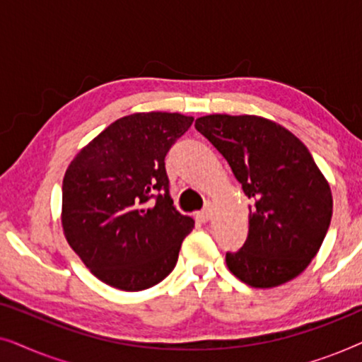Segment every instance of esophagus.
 <instances>
[{
  "mask_svg": "<svg viewBox=\"0 0 362 362\" xmlns=\"http://www.w3.org/2000/svg\"><path fill=\"white\" fill-rule=\"evenodd\" d=\"M197 221L199 222H207V221H211V217H212V209H211V204L209 202H207V206L204 207V209H202L201 212H197Z\"/></svg>",
  "mask_w": 362,
  "mask_h": 362,
  "instance_id": "obj_1",
  "label": "esophagus"
}]
</instances>
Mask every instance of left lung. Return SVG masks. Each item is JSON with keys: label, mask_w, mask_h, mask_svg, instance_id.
<instances>
[{"label": "left lung", "mask_w": 362, "mask_h": 362, "mask_svg": "<svg viewBox=\"0 0 362 362\" xmlns=\"http://www.w3.org/2000/svg\"><path fill=\"white\" fill-rule=\"evenodd\" d=\"M196 130L229 163L252 199L249 235L226 264L255 288L298 276L318 254L333 216L328 181L303 143L279 123L255 115H206Z\"/></svg>", "instance_id": "1"}]
</instances>
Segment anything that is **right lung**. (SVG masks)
<instances>
[{
	"label": "right lung",
	"instance_id": "right-lung-1",
	"mask_svg": "<svg viewBox=\"0 0 362 362\" xmlns=\"http://www.w3.org/2000/svg\"><path fill=\"white\" fill-rule=\"evenodd\" d=\"M192 120L168 112L118 118L69 165L64 235L103 284L140 291L175 269L194 221L173 206L165 156Z\"/></svg>",
	"mask_w": 362,
	"mask_h": 362
}]
</instances>
